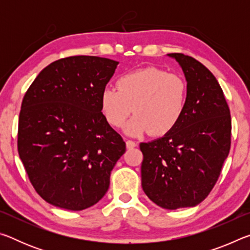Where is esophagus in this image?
<instances>
[{"label": "esophagus", "instance_id": "1", "mask_svg": "<svg viewBox=\"0 0 250 250\" xmlns=\"http://www.w3.org/2000/svg\"><path fill=\"white\" fill-rule=\"evenodd\" d=\"M125 146H126V149H132V147L137 146V143L132 140H126L125 141Z\"/></svg>", "mask_w": 250, "mask_h": 250}]
</instances>
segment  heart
<instances>
[{
    "label": "heart",
    "instance_id": "heart-1",
    "mask_svg": "<svg viewBox=\"0 0 250 250\" xmlns=\"http://www.w3.org/2000/svg\"><path fill=\"white\" fill-rule=\"evenodd\" d=\"M188 104V84L179 75L147 67L118 79L117 88L101 92V110L110 125L121 128L133 111L135 116L125 132L141 135L150 132L162 137L175 128Z\"/></svg>",
    "mask_w": 250,
    "mask_h": 250
}]
</instances>
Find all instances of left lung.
<instances>
[{"label": "left lung", "mask_w": 250, "mask_h": 250, "mask_svg": "<svg viewBox=\"0 0 250 250\" xmlns=\"http://www.w3.org/2000/svg\"><path fill=\"white\" fill-rule=\"evenodd\" d=\"M183 70L188 104L171 132L140 143L141 183L146 196L166 209L193 207L204 201L229 153L231 119L215 76L195 58L167 54Z\"/></svg>", "instance_id": "left-lung-1"}]
</instances>
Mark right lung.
<instances>
[{
	"mask_svg": "<svg viewBox=\"0 0 250 250\" xmlns=\"http://www.w3.org/2000/svg\"><path fill=\"white\" fill-rule=\"evenodd\" d=\"M118 64L97 56L58 59L24 96L19 154L35 191L49 204L83 210L108 191L125 142L101 112L100 96Z\"/></svg>",
	"mask_w": 250,
	"mask_h": 250,
	"instance_id": "obj_1",
	"label": "right lung"
}]
</instances>
